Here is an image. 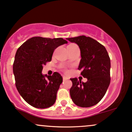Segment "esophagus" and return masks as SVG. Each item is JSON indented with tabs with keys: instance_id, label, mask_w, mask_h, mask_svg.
Here are the masks:
<instances>
[{
	"instance_id": "34e87169",
	"label": "esophagus",
	"mask_w": 132,
	"mask_h": 132,
	"mask_svg": "<svg viewBox=\"0 0 132 132\" xmlns=\"http://www.w3.org/2000/svg\"><path fill=\"white\" fill-rule=\"evenodd\" d=\"M63 80H68V78L65 76H63Z\"/></svg>"
}]
</instances>
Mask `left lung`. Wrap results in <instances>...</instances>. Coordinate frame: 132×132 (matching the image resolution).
Here are the masks:
<instances>
[{"label": "left lung", "mask_w": 132, "mask_h": 132, "mask_svg": "<svg viewBox=\"0 0 132 132\" xmlns=\"http://www.w3.org/2000/svg\"><path fill=\"white\" fill-rule=\"evenodd\" d=\"M66 39L79 47L82 59L78 69L87 78L85 83L77 78H70L71 98L80 107L94 106L104 97L110 85V57L105 47L94 38L82 35Z\"/></svg>", "instance_id": "left-lung-1"}]
</instances>
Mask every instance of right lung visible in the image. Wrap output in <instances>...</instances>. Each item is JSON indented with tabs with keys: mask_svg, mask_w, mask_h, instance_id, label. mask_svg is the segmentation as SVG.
Listing matches in <instances>:
<instances>
[{
	"mask_svg": "<svg viewBox=\"0 0 132 132\" xmlns=\"http://www.w3.org/2000/svg\"><path fill=\"white\" fill-rule=\"evenodd\" d=\"M67 41L62 38L34 37L17 49L13 64L15 86L27 103L37 109H46L55 102L63 81L61 75H43V66L52 60L56 48Z\"/></svg>",
	"mask_w": 132,
	"mask_h": 132,
	"instance_id": "obj_1",
	"label": "right lung"
}]
</instances>
